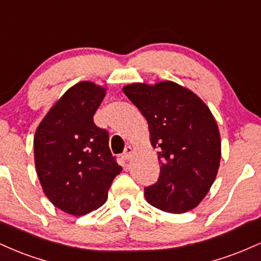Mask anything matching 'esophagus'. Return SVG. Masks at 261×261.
Segmentation results:
<instances>
[{"instance_id": "1", "label": "esophagus", "mask_w": 261, "mask_h": 261, "mask_svg": "<svg viewBox=\"0 0 261 261\" xmlns=\"http://www.w3.org/2000/svg\"><path fill=\"white\" fill-rule=\"evenodd\" d=\"M133 154H134V148L131 147V146H127L124 151V158L127 161L131 160V158H133Z\"/></svg>"}]
</instances>
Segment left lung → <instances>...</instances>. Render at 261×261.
Listing matches in <instances>:
<instances>
[{"instance_id":"8db88e82","label":"left lung","mask_w":261,"mask_h":261,"mask_svg":"<svg viewBox=\"0 0 261 261\" xmlns=\"http://www.w3.org/2000/svg\"><path fill=\"white\" fill-rule=\"evenodd\" d=\"M148 124L149 140L160 147L158 181L145 188L148 203L184 214L207 195L221 162V136L210 108L190 89L172 81L131 83L122 88Z\"/></svg>"}]
</instances>
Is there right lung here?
Segmentation results:
<instances>
[{
    "mask_svg": "<svg viewBox=\"0 0 261 261\" xmlns=\"http://www.w3.org/2000/svg\"><path fill=\"white\" fill-rule=\"evenodd\" d=\"M107 88L82 81L68 88L34 135V163L44 194L55 207L83 216L99 208L122 168L109 135L93 121Z\"/></svg>",
    "mask_w": 261,
    "mask_h": 261,
    "instance_id": "obj_1",
    "label": "right lung"
}]
</instances>
